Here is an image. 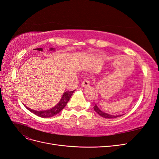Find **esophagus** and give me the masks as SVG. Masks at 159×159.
Segmentation results:
<instances>
[{
  "label": "esophagus",
  "mask_w": 159,
  "mask_h": 159,
  "mask_svg": "<svg viewBox=\"0 0 159 159\" xmlns=\"http://www.w3.org/2000/svg\"><path fill=\"white\" fill-rule=\"evenodd\" d=\"M89 84H90V83H89V80L86 79V80H85L83 81V82H82V84H81V87H87V86H88Z\"/></svg>",
  "instance_id": "34e87169"
}]
</instances>
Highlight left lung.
<instances>
[{
	"label": "left lung",
	"mask_w": 159,
	"mask_h": 159,
	"mask_svg": "<svg viewBox=\"0 0 159 159\" xmlns=\"http://www.w3.org/2000/svg\"><path fill=\"white\" fill-rule=\"evenodd\" d=\"M93 110H95L96 112L99 114L100 116H101L103 118H117V117H119V116H121L122 115H119V116H114V115H110V114H108L107 113H105L104 111H101L99 108L97 106V105L96 104L95 106H94L93 107Z\"/></svg>",
	"instance_id": "8db88e82"
}]
</instances>
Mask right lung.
Segmentation results:
<instances>
[{
	"instance_id": "add662e5",
	"label": "right lung",
	"mask_w": 159,
	"mask_h": 159,
	"mask_svg": "<svg viewBox=\"0 0 159 159\" xmlns=\"http://www.w3.org/2000/svg\"><path fill=\"white\" fill-rule=\"evenodd\" d=\"M36 50L42 51L43 49L42 48H37V49H36ZM50 50H54V48H51ZM74 91H67V92H64L61 98V100H60L58 104L55 106H54L53 108H51L50 110L37 111V110H32L31 108H28V107H27V106H26V108L30 111H31V112H33V114H35L37 116H40V117H43V118L51 117V116H55L57 114L59 113L60 111H61L64 108H65L67 104L68 101L70 100V98L72 96V94H73V93H74Z\"/></svg>"
}]
</instances>
